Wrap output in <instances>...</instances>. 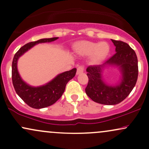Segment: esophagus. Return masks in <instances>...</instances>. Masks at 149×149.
<instances>
[{
	"instance_id": "1",
	"label": "esophagus",
	"mask_w": 149,
	"mask_h": 149,
	"mask_svg": "<svg viewBox=\"0 0 149 149\" xmlns=\"http://www.w3.org/2000/svg\"><path fill=\"white\" fill-rule=\"evenodd\" d=\"M84 71V66H79L77 68V74H80V73H83Z\"/></svg>"
}]
</instances>
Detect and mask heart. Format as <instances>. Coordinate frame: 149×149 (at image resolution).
I'll list each match as a JSON object with an SVG mask.
<instances>
[{"mask_svg": "<svg viewBox=\"0 0 149 149\" xmlns=\"http://www.w3.org/2000/svg\"><path fill=\"white\" fill-rule=\"evenodd\" d=\"M75 51L81 56L91 54V62L97 64L103 61L110 52V46L106 42L100 43L90 41H81L75 46Z\"/></svg>", "mask_w": 149, "mask_h": 149, "instance_id": "heart-1", "label": "heart"}]
</instances>
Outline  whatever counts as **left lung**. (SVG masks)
Returning a JSON list of instances; mask_svg holds the SVG:
<instances>
[{"instance_id":"8db88e82","label":"left lung","mask_w":149,"mask_h":149,"mask_svg":"<svg viewBox=\"0 0 149 149\" xmlns=\"http://www.w3.org/2000/svg\"><path fill=\"white\" fill-rule=\"evenodd\" d=\"M116 53L102 65L87 68L88 84L85 88L87 95L94 102L105 105L120 103L133 90L137 80L138 60L136 54L126 42L112 40ZM116 66L121 73V82L116 86L107 85L102 78L105 67Z\"/></svg>"}]
</instances>
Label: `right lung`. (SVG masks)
<instances>
[{
    "instance_id": "obj_1",
    "label": "right lung",
    "mask_w": 149,
    "mask_h": 149,
    "mask_svg": "<svg viewBox=\"0 0 149 149\" xmlns=\"http://www.w3.org/2000/svg\"><path fill=\"white\" fill-rule=\"evenodd\" d=\"M58 39V37L51 38H42L37 41L26 44L20 48L13 58L12 64V80L17 94L27 105L33 109H42L52 105L61 97L66 85L72 79L76 73V69L65 71L57 75L47 84L39 87H33L26 84L22 78L17 70V61L22 54L34 45L42 42H49Z\"/></svg>"
}]
</instances>
